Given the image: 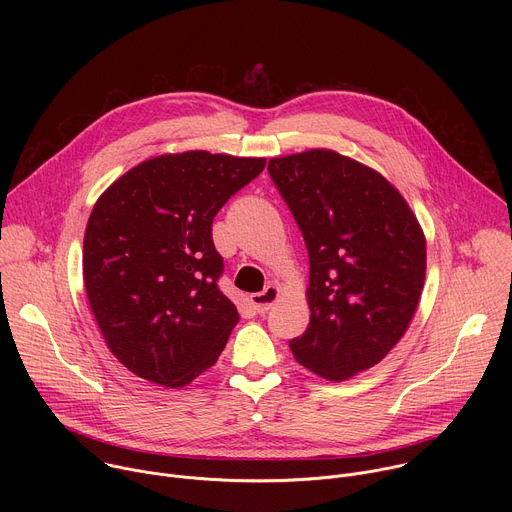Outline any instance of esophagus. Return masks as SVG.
<instances>
[{"instance_id": "1", "label": "esophagus", "mask_w": 512, "mask_h": 512, "mask_svg": "<svg viewBox=\"0 0 512 512\" xmlns=\"http://www.w3.org/2000/svg\"><path fill=\"white\" fill-rule=\"evenodd\" d=\"M279 296H281V289L277 285H267L263 291H259V294L251 296V306L257 314H265L279 300Z\"/></svg>"}]
</instances>
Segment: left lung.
I'll use <instances>...</instances> for the list:
<instances>
[{
	"instance_id": "left-lung-1",
	"label": "left lung",
	"mask_w": 512,
	"mask_h": 512,
	"mask_svg": "<svg viewBox=\"0 0 512 512\" xmlns=\"http://www.w3.org/2000/svg\"><path fill=\"white\" fill-rule=\"evenodd\" d=\"M271 180L310 255L308 330L289 342L306 369L346 381L407 332L425 281V235L401 192L334 150L271 158Z\"/></svg>"
}]
</instances>
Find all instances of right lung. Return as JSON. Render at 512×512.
<instances>
[{
  "instance_id": "1",
  "label": "right lung",
  "mask_w": 512,
  "mask_h": 512,
  "mask_svg": "<svg viewBox=\"0 0 512 512\" xmlns=\"http://www.w3.org/2000/svg\"><path fill=\"white\" fill-rule=\"evenodd\" d=\"M265 158L202 150L150 158L95 202L83 279L99 330L133 375L184 387L221 356L239 322L216 279L212 218L257 178Z\"/></svg>"
}]
</instances>
